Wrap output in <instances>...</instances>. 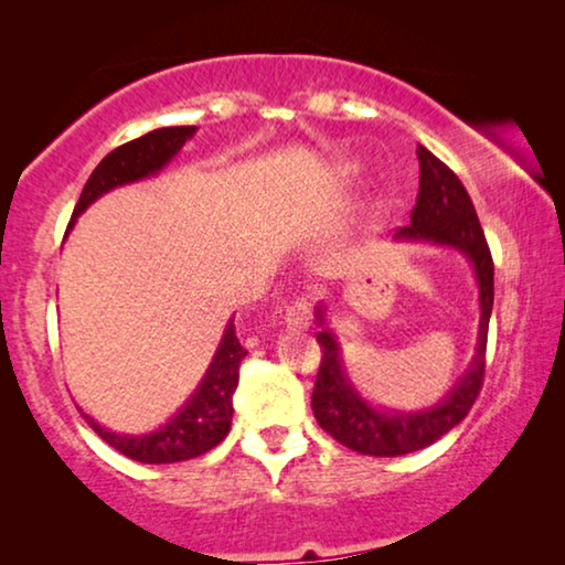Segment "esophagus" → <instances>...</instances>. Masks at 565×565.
<instances>
[{
	"mask_svg": "<svg viewBox=\"0 0 565 565\" xmlns=\"http://www.w3.org/2000/svg\"><path fill=\"white\" fill-rule=\"evenodd\" d=\"M311 313H313L311 300H308L306 296H296L288 306H285L282 319H285V323H288V329L300 331V329L311 327Z\"/></svg>",
	"mask_w": 565,
	"mask_h": 565,
	"instance_id": "1",
	"label": "esophagus"
}]
</instances>
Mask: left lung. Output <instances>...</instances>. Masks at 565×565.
<instances>
[{"label":"left lung","mask_w":565,"mask_h":565,"mask_svg":"<svg viewBox=\"0 0 565 565\" xmlns=\"http://www.w3.org/2000/svg\"><path fill=\"white\" fill-rule=\"evenodd\" d=\"M416 157H419V195H416L412 211V223L398 228L396 238L455 246L466 254L473 262L478 277L481 323H478L476 358L470 362L468 373L437 406L416 414H401L393 408L381 412L362 401L344 373L337 337L331 334V329H321L316 334V342L321 347V365L311 396L316 422L339 445L362 455H375V458H396V455L424 450L437 443L473 408L486 373V339H489L493 308V259L489 244H486L481 221H478L476 207L458 174L424 146H416ZM316 319L323 327V306L316 308Z\"/></svg>","instance_id":"obj_1"}]
</instances>
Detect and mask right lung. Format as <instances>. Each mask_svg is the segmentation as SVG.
Wrapping results in <instances>:
<instances>
[{
	"instance_id": "right-lung-1",
	"label": "right lung",
	"mask_w": 565,
	"mask_h": 565,
	"mask_svg": "<svg viewBox=\"0 0 565 565\" xmlns=\"http://www.w3.org/2000/svg\"><path fill=\"white\" fill-rule=\"evenodd\" d=\"M195 134V126H172V128H157L136 141H128L118 146V149L107 153V157L95 167L89 174L87 184H84L79 203L74 207L72 221H68L66 234L72 231L74 221L103 198L105 192L120 184L143 180L164 169L169 161L177 157L184 141ZM246 358V350L238 342L234 319L228 321L223 339L218 344V352L207 367V373L195 393L188 398L180 412L169 419L164 427L151 431V435L130 437V435H115V431L99 427L95 419L84 414L89 427L105 439L107 445L115 447L120 455L130 460L149 462V466H161V462H180L198 458L215 445L223 443L231 429V419H234V391L238 385V365Z\"/></svg>"
}]
</instances>
